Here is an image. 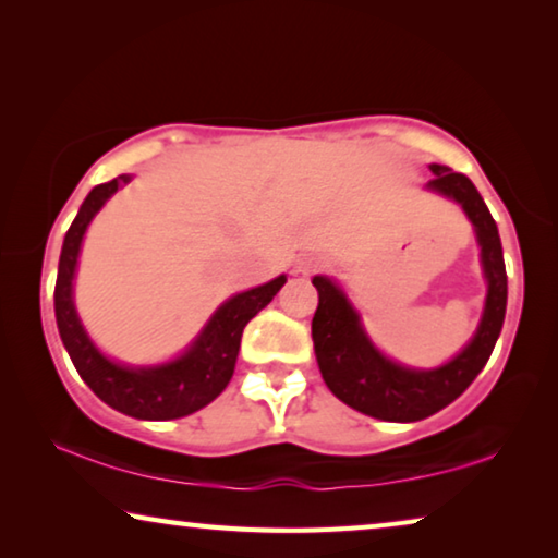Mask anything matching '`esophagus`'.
<instances>
[{
    "instance_id": "1",
    "label": "esophagus",
    "mask_w": 558,
    "mask_h": 558,
    "mask_svg": "<svg viewBox=\"0 0 558 558\" xmlns=\"http://www.w3.org/2000/svg\"><path fill=\"white\" fill-rule=\"evenodd\" d=\"M317 265H320V260H317V258H303L298 263V270L300 272H313Z\"/></svg>"
}]
</instances>
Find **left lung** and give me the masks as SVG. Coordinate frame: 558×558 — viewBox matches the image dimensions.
I'll list each match as a JSON object with an SVG mask.
<instances>
[{
	"instance_id": "8db88e82",
	"label": "left lung",
	"mask_w": 558,
	"mask_h": 558,
	"mask_svg": "<svg viewBox=\"0 0 558 558\" xmlns=\"http://www.w3.org/2000/svg\"><path fill=\"white\" fill-rule=\"evenodd\" d=\"M435 179L427 189L454 198L470 216L482 245L484 276L489 282L484 317L474 340L437 369H407L379 355L362 332L360 317L338 286L323 276L313 278L320 303L313 317L317 365L330 392L352 410L387 422H417L454 402L489 360L507 313V268L497 223L480 191L464 173L432 163Z\"/></svg>"
}]
</instances>
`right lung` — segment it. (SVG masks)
<instances>
[{"label": "right lung", "instance_id": "add662e5", "mask_svg": "<svg viewBox=\"0 0 558 558\" xmlns=\"http://www.w3.org/2000/svg\"><path fill=\"white\" fill-rule=\"evenodd\" d=\"M123 183H129V175H119L109 183L96 185L82 203V208H78L72 228L66 231L54 288L59 335L76 373L82 375L99 400L113 407V410L129 414V417L179 420L185 414L198 412L201 407L214 402L226 390L235 369L243 327L276 298L278 290L286 286V276L247 290V293L235 295L220 305L218 313L206 325V330L201 332V338L191 344V350L179 360L168 362V365L131 369L106 360L94 348L92 340L86 338L84 327L78 323L72 300V280L86 226L92 223L96 210Z\"/></svg>", "mask_w": 558, "mask_h": 558}]
</instances>
